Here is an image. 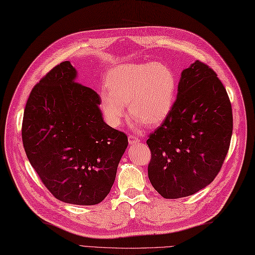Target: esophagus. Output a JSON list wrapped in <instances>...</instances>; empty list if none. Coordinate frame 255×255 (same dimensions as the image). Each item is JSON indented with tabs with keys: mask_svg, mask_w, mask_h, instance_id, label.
Instances as JSON below:
<instances>
[{
	"mask_svg": "<svg viewBox=\"0 0 255 255\" xmlns=\"http://www.w3.org/2000/svg\"><path fill=\"white\" fill-rule=\"evenodd\" d=\"M128 141H129V144L130 145H133V144H135V143H138L140 140L136 138V136H134V135H129L128 136Z\"/></svg>",
	"mask_w": 255,
	"mask_h": 255,
	"instance_id": "esophagus-1",
	"label": "esophagus"
}]
</instances>
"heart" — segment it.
Returning <instances> with one entry per match:
<instances>
[{
	"instance_id": "heart-1",
	"label": "heart",
	"mask_w": 255,
	"mask_h": 255,
	"mask_svg": "<svg viewBox=\"0 0 255 255\" xmlns=\"http://www.w3.org/2000/svg\"><path fill=\"white\" fill-rule=\"evenodd\" d=\"M106 86L109 94H100V104L111 125H120L128 104L136 123L156 126L170 113L177 81L166 63H125L108 71Z\"/></svg>"
}]
</instances>
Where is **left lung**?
<instances>
[{"mask_svg":"<svg viewBox=\"0 0 255 255\" xmlns=\"http://www.w3.org/2000/svg\"><path fill=\"white\" fill-rule=\"evenodd\" d=\"M233 133L230 98L217 73L196 60L182 71L178 96L146 141L148 179L162 197L177 199L205 188L223 165Z\"/></svg>","mask_w":255,"mask_h":255,"instance_id":"left-lung-1","label":"left lung"}]
</instances>
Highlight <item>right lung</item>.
Wrapping results in <instances>:
<instances>
[{"label": "right lung", "mask_w": 255, "mask_h": 255, "mask_svg": "<svg viewBox=\"0 0 255 255\" xmlns=\"http://www.w3.org/2000/svg\"><path fill=\"white\" fill-rule=\"evenodd\" d=\"M70 61L56 65L32 89L22 121L31 166L57 199L93 206L107 197L127 135L103 121L100 96L75 82Z\"/></svg>", "instance_id": "right-lung-1"}]
</instances>
